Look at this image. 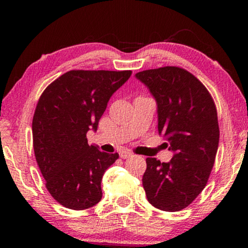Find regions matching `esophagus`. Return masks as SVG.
Segmentation results:
<instances>
[{
  "label": "esophagus",
  "mask_w": 248,
  "mask_h": 248,
  "mask_svg": "<svg viewBox=\"0 0 248 248\" xmlns=\"http://www.w3.org/2000/svg\"><path fill=\"white\" fill-rule=\"evenodd\" d=\"M120 157L122 159H127V158H131L133 157V154H132L131 151H126V150H122L120 152Z\"/></svg>",
  "instance_id": "34e87169"
}]
</instances>
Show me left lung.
Here are the masks:
<instances>
[{
  "label": "left lung",
  "mask_w": 248,
  "mask_h": 248,
  "mask_svg": "<svg viewBox=\"0 0 248 248\" xmlns=\"http://www.w3.org/2000/svg\"><path fill=\"white\" fill-rule=\"evenodd\" d=\"M157 103L158 132L174 155L147 158L142 178L148 201L162 211L186 208L205 187L219 145L216 105L206 88L184 69L165 66L135 74Z\"/></svg>",
  "instance_id": "8db88e82"
}]
</instances>
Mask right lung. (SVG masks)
I'll return each mask as SVG.
<instances>
[{
    "mask_svg": "<svg viewBox=\"0 0 248 248\" xmlns=\"http://www.w3.org/2000/svg\"><path fill=\"white\" fill-rule=\"evenodd\" d=\"M132 71L64 73L44 90L32 118V142L46 187L60 204L84 210L101 200V178L118 154L89 145L108 101Z\"/></svg>",
    "mask_w": 248,
    "mask_h": 248,
    "instance_id": "add662e5",
    "label": "right lung"
}]
</instances>
